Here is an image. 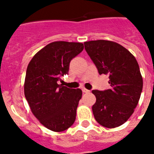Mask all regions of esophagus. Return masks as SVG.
Segmentation results:
<instances>
[{
  "instance_id": "obj_1",
  "label": "esophagus",
  "mask_w": 154,
  "mask_h": 154,
  "mask_svg": "<svg viewBox=\"0 0 154 154\" xmlns=\"http://www.w3.org/2000/svg\"><path fill=\"white\" fill-rule=\"evenodd\" d=\"M82 92H85V93H88V92H90V90H88V89H85V88H82Z\"/></svg>"
}]
</instances>
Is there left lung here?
<instances>
[{"instance_id":"1","label":"left lung","mask_w":154,"mask_h":154,"mask_svg":"<svg viewBox=\"0 0 154 154\" xmlns=\"http://www.w3.org/2000/svg\"><path fill=\"white\" fill-rule=\"evenodd\" d=\"M84 45L99 75H108L109 79V89L92 91L96 98L92 106L94 117L105 127L121 126L133 113L142 92L138 62L126 48L116 42L90 41Z\"/></svg>"}]
</instances>
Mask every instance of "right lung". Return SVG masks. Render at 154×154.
I'll list each match as a JSON object with an SVG mask.
<instances>
[{"label":"right lung","mask_w":154,"mask_h":154,"mask_svg":"<svg viewBox=\"0 0 154 154\" xmlns=\"http://www.w3.org/2000/svg\"><path fill=\"white\" fill-rule=\"evenodd\" d=\"M83 48L79 42H51L28 64L24 96L32 113L48 130L64 131L75 120L82 90L58 85V82L69 73L71 60Z\"/></svg>","instance_id":"obj_1"}]
</instances>
